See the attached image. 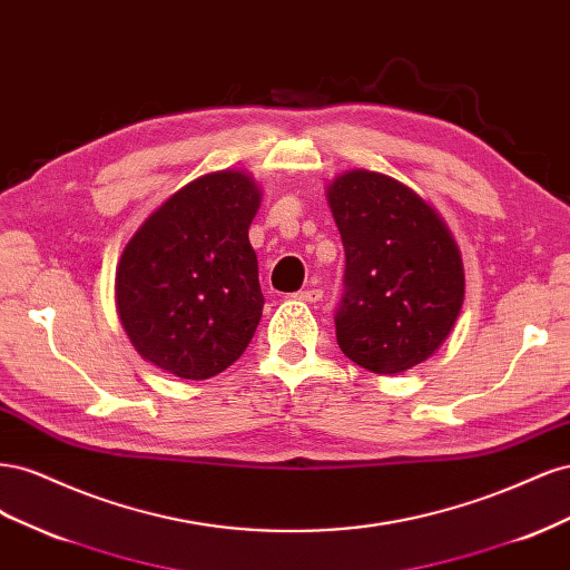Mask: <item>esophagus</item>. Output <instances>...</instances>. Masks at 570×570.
<instances>
[{
    "mask_svg": "<svg viewBox=\"0 0 570 570\" xmlns=\"http://www.w3.org/2000/svg\"><path fill=\"white\" fill-rule=\"evenodd\" d=\"M299 302H308V304H318V302H323V289H318V287H306V289H302V292H297L295 295Z\"/></svg>",
    "mask_w": 570,
    "mask_h": 570,
    "instance_id": "34e87169",
    "label": "esophagus"
}]
</instances>
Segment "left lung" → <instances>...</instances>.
I'll return each mask as SVG.
<instances>
[{
  "label": "left lung",
  "instance_id": "8db88e82",
  "mask_svg": "<svg viewBox=\"0 0 570 570\" xmlns=\"http://www.w3.org/2000/svg\"><path fill=\"white\" fill-rule=\"evenodd\" d=\"M327 202L344 247L340 350L371 373L409 371L435 354L461 312L454 239L413 189L373 170L342 174Z\"/></svg>",
  "mask_w": 570,
  "mask_h": 570
}]
</instances>
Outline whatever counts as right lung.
Returning a JSON list of instances; mask_svg holds the SVG:
<instances>
[{
    "mask_svg": "<svg viewBox=\"0 0 570 570\" xmlns=\"http://www.w3.org/2000/svg\"><path fill=\"white\" fill-rule=\"evenodd\" d=\"M258 189L239 170L202 176L132 235L116 271V302L135 350L185 381L243 356L264 295L249 226Z\"/></svg>",
    "mask_w": 570,
    "mask_h": 570,
    "instance_id": "add662e5",
    "label": "right lung"
}]
</instances>
